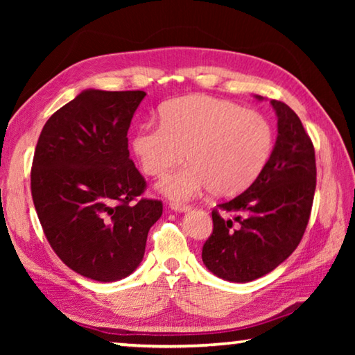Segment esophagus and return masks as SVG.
I'll use <instances>...</instances> for the list:
<instances>
[{"label":"esophagus","instance_id":"obj_1","mask_svg":"<svg viewBox=\"0 0 355 355\" xmlns=\"http://www.w3.org/2000/svg\"><path fill=\"white\" fill-rule=\"evenodd\" d=\"M171 208L175 209V211H188L189 205H188V203H182V202H172Z\"/></svg>","mask_w":355,"mask_h":355}]
</instances>
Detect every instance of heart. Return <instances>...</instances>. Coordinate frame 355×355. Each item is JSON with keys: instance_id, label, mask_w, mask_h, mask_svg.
<instances>
[{"instance_id": "1", "label": "heart", "mask_w": 355, "mask_h": 355, "mask_svg": "<svg viewBox=\"0 0 355 355\" xmlns=\"http://www.w3.org/2000/svg\"><path fill=\"white\" fill-rule=\"evenodd\" d=\"M161 125L144 123L133 150L148 177H164L184 158L183 169L159 183L163 194L186 200L209 189L227 197L241 192L264 171L274 150V130L260 112L211 95H188L159 110Z\"/></svg>"}]
</instances>
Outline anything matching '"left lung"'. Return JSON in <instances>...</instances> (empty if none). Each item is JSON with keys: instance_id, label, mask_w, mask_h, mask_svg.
<instances>
[{"instance_id": "obj_1", "label": "left lung", "mask_w": 355, "mask_h": 355, "mask_svg": "<svg viewBox=\"0 0 355 355\" xmlns=\"http://www.w3.org/2000/svg\"><path fill=\"white\" fill-rule=\"evenodd\" d=\"M271 105L279 119L271 158L248 189L213 209V232L202 249L205 266L228 282L255 280L285 261L313 207V142L290 106L279 100Z\"/></svg>"}]
</instances>
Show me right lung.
<instances>
[{
	"mask_svg": "<svg viewBox=\"0 0 355 355\" xmlns=\"http://www.w3.org/2000/svg\"><path fill=\"white\" fill-rule=\"evenodd\" d=\"M144 91H84L46 120L35 146L31 194L51 249L98 282L142 261L163 202L142 197L146 178L128 152V128Z\"/></svg>",
	"mask_w": 355,
	"mask_h": 355,
	"instance_id": "obj_1",
	"label": "right lung"
}]
</instances>
